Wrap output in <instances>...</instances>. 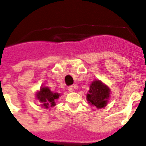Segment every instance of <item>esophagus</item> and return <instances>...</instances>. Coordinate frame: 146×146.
<instances>
[{
  "instance_id": "obj_1",
  "label": "esophagus",
  "mask_w": 146,
  "mask_h": 146,
  "mask_svg": "<svg viewBox=\"0 0 146 146\" xmlns=\"http://www.w3.org/2000/svg\"><path fill=\"white\" fill-rule=\"evenodd\" d=\"M74 88H75V86H68V91L72 92L73 90H74Z\"/></svg>"
}]
</instances>
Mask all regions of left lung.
I'll use <instances>...</instances> for the list:
<instances>
[{
  "instance_id": "1",
  "label": "left lung",
  "mask_w": 146,
  "mask_h": 146,
  "mask_svg": "<svg viewBox=\"0 0 146 146\" xmlns=\"http://www.w3.org/2000/svg\"><path fill=\"white\" fill-rule=\"evenodd\" d=\"M110 97L109 88L100 80H95L90 86V90L86 95L88 103L97 108L106 106Z\"/></svg>"
}]
</instances>
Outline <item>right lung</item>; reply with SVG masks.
I'll use <instances>...</instances> for the list:
<instances>
[{
	"label": "right lung",
	"mask_w": 146,
	"mask_h": 146,
	"mask_svg": "<svg viewBox=\"0 0 146 146\" xmlns=\"http://www.w3.org/2000/svg\"><path fill=\"white\" fill-rule=\"evenodd\" d=\"M60 94L57 93H53L50 90L48 87L41 88L40 91L37 93V98L39 101L42 103V106H44L45 108H48V106L52 107L55 106V101L58 99Z\"/></svg>",
	"instance_id": "add662e5"
}]
</instances>
